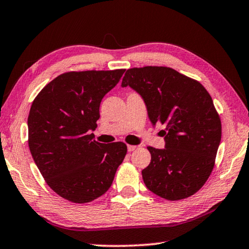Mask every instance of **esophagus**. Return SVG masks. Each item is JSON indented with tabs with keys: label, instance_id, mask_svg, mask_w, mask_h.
Here are the masks:
<instances>
[{
	"label": "esophagus",
	"instance_id": "esophagus-1",
	"mask_svg": "<svg viewBox=\"0 0 249 249\" xmlns=\"http://www.w3.org/2000/svg\"><path fill=\"white\" fill-rule=\"evenodd\" d=\"M136 148H137V147L135 145H127V150L129 151V153H130V151H134Z\"/></svg>",
	"mask_w": 249,
	"mask_h": 249
}]
</instances>
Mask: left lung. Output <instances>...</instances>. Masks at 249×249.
<instances>
[{
    "label": "left lung",
    "mask_w": 249,
    "mask_h": 249,
    "mask_svg": "<svg viewBox=\"0 0 249 249\" xmlns=\"http://www.w3.org/2000/svg\"><path fill=\"white\" fill-rule=\"evenodd\" d=\"M122 87L142 95L151 123L165 125V149L147 147L151 160L142 171L147 189L169 201L193 196L213 170L222 136L209 92L195 79L156 66L128 69Z\"/></svg>",
    "instance_id": "left-lung-1"
}]
</instances>
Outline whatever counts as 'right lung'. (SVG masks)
<instances>
[{"label": "right lung", "mask_w": 249, "mask_h": 249, "mask_svg": "<svg viewBox=\"0 0 249 249\" xmlns=\"http://www.w3.org/2000/svg\"><path fill=\"white\" fill-rule=\"evenodd\" d=\"M125 69L65 72L43 88L29 111L28 146L50 188L72 203H88L104 195L123 162L127 146L101 144L96 128L103 96Z\"/></svg>", "instance_id": "1"}]
</instances>
